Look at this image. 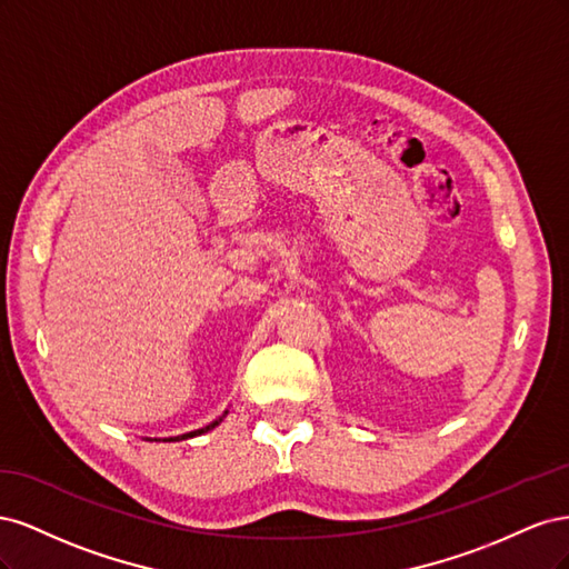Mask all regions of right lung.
Returning a JSON list of instances; mask_svg holds the SVG:
<instances>
[{"label":"right lung","mask_w":569,"mask_h":569,"mask_svg":"<svg viewBox=\"0 0 569 569\" xmlns=\"http://www.w3.org/2000/svg\"><path fill=\"white\" fill-rule=\"evenodd\" d=\"M222 418H226V416H222ZM222 418H218V420H213L211 425H206V427L197 429V432H189V435H182V437H170V439H163V441H182V439H189V437H199V435H203V432H209V429H213L218 422H222Z\"/></svg>","instance_id":"add662e5"}]
</instances>
